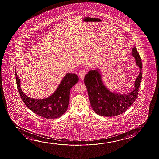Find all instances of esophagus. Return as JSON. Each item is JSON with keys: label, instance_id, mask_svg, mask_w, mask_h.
<instances>
[{"label": "esophagus", "instance_id": "1", "mask_svg": "<svg viewBox=\"0 0 159 159\" xmlns=\"http://www.w3.org/2000/svg\"><path fill=\"white\" fill-rule=\"evenodd\" d=\"M85 74H86L85 70H82L80 72V74H79V76H80V78L83 80V78H84V77H85Z\"/></svg>", "mask_w": 159, "mask_h": 159}]
</instances>
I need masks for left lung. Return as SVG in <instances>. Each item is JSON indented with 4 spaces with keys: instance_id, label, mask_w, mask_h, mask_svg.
<instances>
[{
    "instance_id": "obj_1",
    "label": "left lung",
    "mask_w": 159,
    "mask_h": 159,
    "mask_svg": "<svg viewBox=\"0 0 159 159\" xmlns=\"http://www.w3.org/2000/svg\"><path fill=\"white\" fill-rule=\"evenodd\" d=\"M132 56L141 71L134 83V89L128 95L116 94L110 92L103 85L98 71L90 70L84 78L90 105L96 114L101 116H114L122 114L132 105L138 96L142 79V64L136 47L132 49Z\"/></svg>"
}]
</instances>
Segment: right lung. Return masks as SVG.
<instances>
[{"instance_id":"1","label":"right lung","mask_w":159,"mask_h":159,"mask_svg":"<svg viewBox=\"0 0 159 159\" xmlns=\"http://www.w3.org/2000/svg\"><path fill=\"white\" fill-rule=\"evenodd\" d=\"M15 76L18 92L23 102L32 112L46 119L58 118L64 114L69 105L70 90L78 81L76 74H67L53 95L45 99L35 100L23 93L16 70Z\"/></svg>"}]
</instances>
